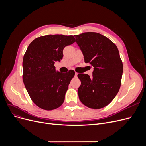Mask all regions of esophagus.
Here are the masks:
<instances>
[{
	"mask_svg": "<svg viewBox=\"0 0 146 146\" xmlns=\"http://www.w3.org/2000/svg\"><path fill=\"white\" fill-rule=\"evenodd\" d=\"M78 73L77 72H75V76H76V77H77V76H78Z\"/></svg>",
	"mask_w": 146,
	"mask_h": 146,
	"instance_id": "1",
	"label": "esophagus"
}]
</instances>
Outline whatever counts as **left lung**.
I'll return each instance as SVG.
<instances>
[{
	"instance_id": "8db88e82",
	"label": "left lung",
	"mask_w": 146,
	"mask_h": 146,
	"mask_svg": "<svg viewBox=\"0 0 146 146\" xmlns=\"http://www.w3.org/2000/svg\"><path fill=\"white\" fill-rule=\"evenodd\" d=\"M85 63L94 68L92 78L79 73L81 85L78 88L80 101L92 109L108 105L119 90L123 64L118 48L108 38L94 32L74 35Z\"/></svg>"
}]
</instances>
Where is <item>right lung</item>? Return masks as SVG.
<instances>
[{
    "mask_svg": "<svg viewBox=\"0 0 146 146\" xmlns=\"http://www.w3.org/2000/svg\"><path fill=\"white\" fill-rule=\"evenodd\" d=\"M75 42L73 35H48L29 45L23 58V82L33 102L51 111L63 104L68 85L75 72H56V61L63 58V50Z\"/></svg>",
    "mask_w": 146,
    "mask_h": 146,
    "instance_id": "1",
    "label": "right lung"
}]
</instances>
